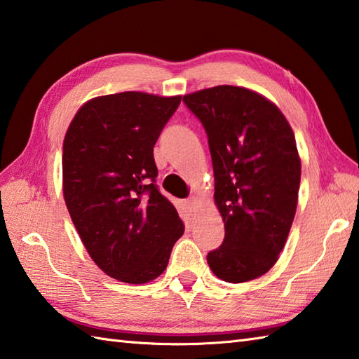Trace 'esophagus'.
I'll return each instance as SVG.
<instances>
[{"mask_svg":"<svg viewBox=\"0 0 359 359\" xmlns=\"http://www.w3.org/2000/svg\"><path fill=\"white\" fill-rule=\"evenodd\" d=\"M185 203H187V207H188L189 210H194L196 207H198L199 199L196 198V196H191V198H188V199L185 201Z\"/></svg>","mask_w":359,"mask_h":359,"instance_id":"34e87169","label":"esophagus"}]
</instances>
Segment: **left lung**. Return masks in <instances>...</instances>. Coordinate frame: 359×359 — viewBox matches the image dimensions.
I'll list each match as a JSON object with an SVG mask.
<instances>
[{
    "label": "left lung",
    "instance_id": "1",
    "mask_svg": "<svg viewBox=\"0 0 359 359\" xmlns=\"http://www.w3.org/2000/svg\"><path fill=\"white\" fill-rule=\"evenodd\" d=\"M207 132L215 202L226 226L207 262L216 277L243 283L278 259L297 208L300 158L290 123L255 91L217 86L184 96Z\"/></svg>",
    "mask_w": 359,
    "mask_h": 359
}]
</instances>
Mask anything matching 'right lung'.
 <instances>
[{
	"instance_id": "add662e5",
	"label": "right lung",
	"mask_w": 359,
	"mask_h": 359,
	"mask_svg": "<svg viewBox=\"0 0 359 359\" xmlns=\"http://www.w3.org/2000/svg\"><path fill=\"white\" fill-rule=\"evenodd\" d=\"M180 96L142 91L83 104L63 140V198L91 259L119 282L140 285L166 269L184 235L158 191L154 144Z\"/></svg>"
}]
</instances>
